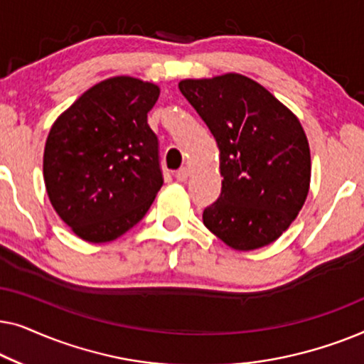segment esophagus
<instances>
[{
    "label": "esophagus",
    "instance_id": "1",
    "mask_svg": "<svg viewBox=\"0 0 364 364\" xmlns=\"http://www.w3.org/2000/svg\"><path fill=\"white\" fill-rule=\"evenodd\" d=\"M176 178L178 182H187V178H188V168H181V171H177L176 172Z\"/></svg>",
    "mask_w": 364,
    "mask_h": 364
}]
</instances>
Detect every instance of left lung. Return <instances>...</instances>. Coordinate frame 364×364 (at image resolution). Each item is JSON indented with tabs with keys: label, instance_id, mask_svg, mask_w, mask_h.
<instances>
[{
	"label": "left lung",
	"instance_id": "1",
	"mask_svg": "<svg viewBox=\"0 0 364 364\" xmlns=\"http://www.w3.org/2000/svg\"><path fill=\"white\" fill-rule=\"evenodd\" d=\"M178 89L220 151L222 192L203 210V225L233 250L270 245L310 191V146L300 121L262 84L237 73L183 79Z\"/></svg>",
	"mask_w": 364,
	"mask_h": 364
}]
</instances>
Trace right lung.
<instances>
[{
	"label": "right lung",
	"instance_id": "1",
	"mask_svg": "<svg viewBox=\"0 0 364 364\" xmlns=\"http://www.w3.org/2000/svg\"><path fill=\"white\" fill-rule=\"evenodd\" d=\"M161 87L131 76L101 81L48 134L43 176L49 202L82 240H116L142 220L164 178L147 124Z\"/></svg>",
	"mask_w": 364,
	"mask_h": 364
}]
</instances>
